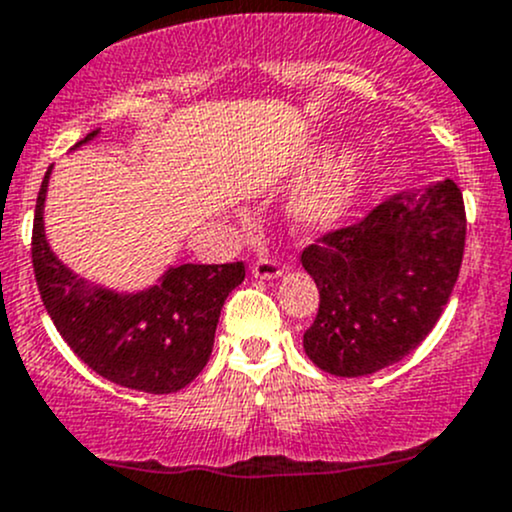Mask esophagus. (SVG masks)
Returning a JSON list of instances; mask_svg holds the SVG:
<instances>
[{"label":"esophagus","mask_w":512,"mask_h":512,"mask_svg":"<svg viewBox=\"0 0 512 512\" xmlns=\"http://www.w3.org/2000/svg\"><path fill=\"white\" fill-rule=\"evenodd\" d=\"M282 265L277 260H272V257H260V260L252 265V277H257V280H277V277H282Z\"/></svg>","instance_id":"1"}]
</instances>
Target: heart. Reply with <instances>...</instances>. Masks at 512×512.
Returning a JSON list of instances; mask_svg holds the SVG:
<instances>
[{"instance_id":"heart-1","label":"heart","mask_w":512,"mask_h":512,"mask_svg":"<svg viewBox=\"0 0 512 512\" xmlns=\"http://www.w3.org/2000/svg\"><path fill=\"white\" fill-rule=\"evenodd\" d=\"M317 165L327 170L304 183L289 200V220L307 232L329 230L347 220L371 183L369 168L349 160L344 148H327Z\"/></svg>"}]
</instances>
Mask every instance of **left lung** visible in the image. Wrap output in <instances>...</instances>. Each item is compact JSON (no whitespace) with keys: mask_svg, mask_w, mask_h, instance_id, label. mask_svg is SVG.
Masks as SVG:
<instances>
[{"mask_svg":"<svg viewBox=\"0 0 512 512\" xmlns=\"http://www.w3.org/2000/svg\"><path fill=\"white\" fill-rule=\"evenodd\" d=\"M466 245L453 180L391 195L359 223L304 247L319 312L304 352L334 376H366L411 354L441 317Z\"/></svg>","mask_w":512,"mask_h":512,"instance_id":"left-lung-1","label":"left lung"}]
</instances>
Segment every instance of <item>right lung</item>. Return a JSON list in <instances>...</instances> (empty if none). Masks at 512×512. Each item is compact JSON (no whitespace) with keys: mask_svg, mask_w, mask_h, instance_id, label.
I'll list each match as a JSON object with an SVG mask.
<instances>
[{"mask_svg":"<svg viewBox=\"0 0 512 512\" xmlns=\"http://www.w3.org/2000/svg\"><path fill=\"white\" fill-rule=\"evenodd\" d=\"M101 128L84 143L94 141ZM51 165L34 210L32 262L41 302L74 354L98 376L146 394H173L208 364L227 294L245 280V265H170L156 285L116 292L84 280L49 247L44 200Z\"/></svg>","mask_w":512,"mask_h":512,"instance_id":"right-lung-1","label":"right lung"}]
</instances>
